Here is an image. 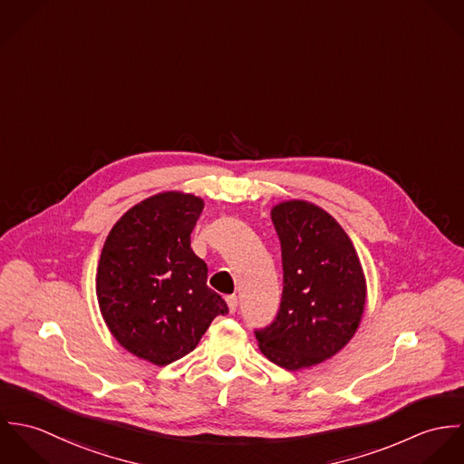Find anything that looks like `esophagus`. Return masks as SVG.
<instances>
[{
	"mask_svg": "<svg viewBox=\"0 0 464 464\" xmlns=\"http://www.w3.org/2000/svg\"><path fill=\"white\" fill-rule=\"evenodd\" d=\"M225 300H227L228 311H230V313H236V309H237V296H236V295H230V296H227Z\"/></svg>",
	"mask_w": 464,
	"mask_h": 464,
	"instance_id": "1",
	"label": "esophagus"
}]
</instances>
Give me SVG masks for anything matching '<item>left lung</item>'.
I'll list each match as a JSON object with an SVG mask.
<instances>
[{
    "mask_svg": "<svg viewBox=\"0 0 464 464\" xmlns=\"http://www.w3.org/2000/svg\"><path fill=\"white\" fill-rule=\"evenodd\" d=\"M280 239L284 291L275 322L256 332L266 357L289 372L334 357L359 329L366 278L343 227L305 199L271 208Z\"/></svg>",
    "mask_w": 464,
    "mask_h": 464,
    "instance_id": "8db88e82",
    "label": "left lung"
}]
</instances>
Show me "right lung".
Masks as SVG:
<instances>
[{
    "mask_svg": "<svg viewBox=\"0 0 464 464\" xmlns=\"http://www.w3.org/2000/svg\"><path fill=\"white\" fill-rule=\"evenodd\" d=\"M203 199L166 191L139 201L103 245L96 296L116 341L139 359L166 366L197 348L225 300L207 287V265L191 248Z\"/></svg>",
    "mask_w": 464,
    "mask_h": 464,
    "instance_id": "add662e5",
    "label": "right lung"
}]
</instances>
